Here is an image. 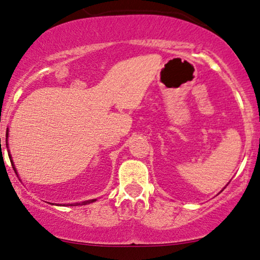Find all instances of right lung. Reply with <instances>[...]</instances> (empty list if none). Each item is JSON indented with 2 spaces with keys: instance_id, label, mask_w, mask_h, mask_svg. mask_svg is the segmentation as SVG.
<instances>
[{
  "instance_id": "right-lung-1",
  "label": "right lung",
  "mask_w": 260,
  "mask_h": 260,
  "mask_svg": "<svg viewBox=\"0 0 260 260\" xmlns=\"http://www.w3.org/2000/svg\"><path fill=\"white\" fill-rule=\"evenodd\" d=\"M7 132H8V131H7ZM7 135H8V133H7ZM7 145H8V144H7ZM9 159H12V156H10V154H9ZM12 166H14L13 161H12ZM13 168H14V171H16V170H15V167H13ZM95 200H96V199H90V200H86V202H81V203H75V204H63V205H62V206H68V205H69V206H79V205H80V206H81V205H87V204L94 203Z\"/></svg>"
}]
</instances>
